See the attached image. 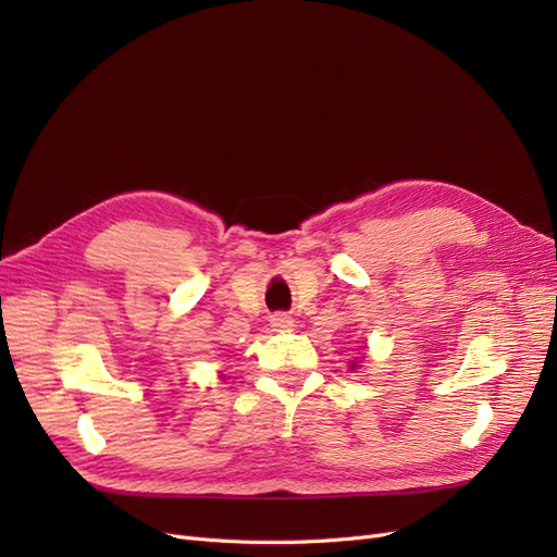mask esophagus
I'll list each match as a JSON object with an SVG mask.
<instances>
[{"instance_id": "obj_1", "label": "esophagus", "mask_w": 557, "mask_h": 557, "mask_svg": "<svg viewBox=\"0 0 557 557\" xmlns=\"http://www.w3.org/2000/svg\"><path fill=\"white\" fill-rule=\"evenodd\" d=\"M269 325H272L276 332H290L295 327V318L288 313H274L269 318Z\"/></svg>"}]
</instances>
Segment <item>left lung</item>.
<instances>
[{
    "mask_svg": "<svg viewBox=\"0 0 557 557\" xmlns=\"http://www.w3.org/2000/svg\"><path fill=\"white\" fill-rule=\"evenodd\" d=\"M358 367H360V364H358V360H352V362H350V369H358Z\"/></svg>",
    "mask_w": 557,
    "mask_h": 557,
    "instance_id": "8db88e82",
    "label": "left lung"
}]
</instances>
